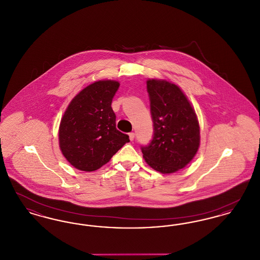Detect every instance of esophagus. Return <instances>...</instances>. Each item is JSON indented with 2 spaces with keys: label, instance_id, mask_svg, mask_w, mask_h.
<instances>
[{
  "label": "esophagus",
  "instance_id": "obj_1",
  "mask_svg": "<svg viewBox=\"0 0 260 260\" xmlns=\"http://www.w3.org/2000/svg\"><path fill=\"white\" fill-rule=\"evenodd\" d=\"M128 136H129V139L133 141L135 139V133H129Z\"/></svg>",
  "mask_w": 260,
  "mask_h": 260
}]
</instances>
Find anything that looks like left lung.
<instances>
[{
    "instance_id": "left-lung-1",
    "label": "left lung",
    "mask_w": 260,
    "mask_h": 260,
    "mask_svg": "<svg viewBox=\"0 0 260 260\" xmlns=\"http://www.w3.org/2000/svg\"><path fill=\"white\" fill-rule=\"evenodd\" d=\"M147 91L154 135L150 143L141 146L143 158L159 173H175L192 161L198 151L196 113L182 90L170 82L148 80Z\"/></svg>"
}]
</instances>
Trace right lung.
<instances>
[{"label": "right lung", "instance_id": "1", "mask_svg": "<svg viewBox=\"0 0 260 260\" xmlns=\"http://www.w3.org/2000/svg\"><path fill=\"white\" fill-rule=\"evenodd\" d=\"M119 82L104 80L81 90L68 105L59 125V147L74 168L93 172L110 161L126 142L116 128L113 98Z\"/></svg>", "mask_w": 260, "mask_h": 260}]
</instances>
